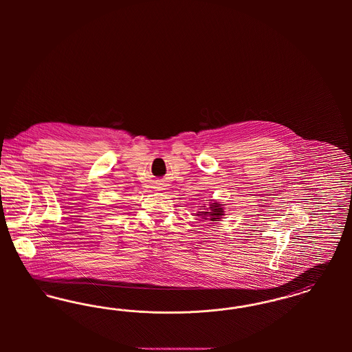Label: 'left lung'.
<instances>
[{
  "label": "left lung",
  "mask_w": 352,
  "mask_h": 352,
  "mask_svg": "<svg viewBox=\"0 0 352 352\" xmlns=\"http://www.w3.org/2000/svg\"><path fill=\"white\" fill-rule=\"evenodd\" d=\"M204 208L199 211L197 215L201 217V219H208L210 221H219V219L224 215V210H223V204H220L219 201H214L210 203L208 207L203 206Z\"/></svg>",
  "instance_id": "8db88e82"
}]
</instances>
